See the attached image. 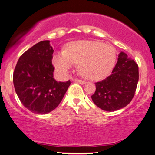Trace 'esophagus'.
Wrapping results in <instances>:
<instances>
[{
  "label": "esophagus",
  "instance_id": "1",
  "mask_svg": "<svg viewBox=\"0 0 155 155\" xmlns=\"http://www.w3.org/2000/svg\"><path fill=\"white\" fill-rule=\"evenodd\" d=\"M73 82H75L79 83V84H84L86 83V82H84V81H82V80H80V79H73Z\"/></svg>",
  "mask_w": 155,
  "mask_h": 155
}]
</instances>
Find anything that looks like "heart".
<instances>
[{"label": "heart", "mask_w": 155, "mask_h": 155, "mask_svg": "<svg viewBox=\"0 0 155 155\" xmlns=\"http://www.w3.org/2000/svg\"><path fill=\"white\" fill-rule=\"evenodd\" d=\"M116 59L114 49L97 41H78L71 43L66 51L53 56V61L58 72L67 75L79 64V71L84 77L98 80L105 77L113 68Z\"/></svg>", "instance_id": "b5f03b06"}]
</instances>
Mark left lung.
Listing matches in <instances>:
<instances>
[{
  "label": "left lung",
  "mask_w": 155,
  "mask_h": 155,
  "mask_svg": "<svg viewBox=\"0 0 155 155\" xmlns=\"http://www.w3.org/2000/svg\"><path fill=\"white\" fill-rule=\"evenodd\" d=\"M138 79L137 64L121 52L111 74L104 80L95 83L96 91L91 96L93 102L106 111L123 108L133 99Z\"/></svg>",
  "instance_id": "1"
}]
</instances>
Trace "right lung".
Here are the masks:
<instances>
[{
    "label": "right lung",
    "mask_w": 155,
    "mask_h": 155,
    "mask_svg": "<svg viewBox=\"0 0 155 155\" xmlns=\"http://www.w3.org/2000/svg\"><path fill=\"white\" fill-rule=\"evenodd\" d=\"M53 49L50 41H42L19 58L13 73V84L24 107L38 114L54 110L62 100L71 81L57 82L52 64Z\"/></svg>",
    "instance_id": "add662e5"
}]
</instances>
